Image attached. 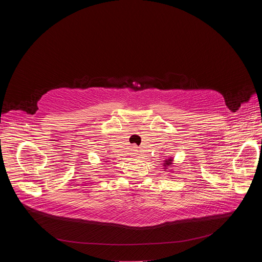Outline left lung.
Here are the masks:
<instances>
[{"mask_svg": "<svg viewBox=\"0 0 262 262\" xmlns=\"http://www.w3.org/2000/svg\"><path fill=\"white\" fill-rule=\"evenodd\" d=\"M172 161H173V159L166 160V161H165V163H164V167H165V168H167V167L171 166V165H172Z\"/></svg>", "mask_w": 262, "mask_h": 262, "instance_id": "obj_1", "label": "left lung"}]
</instances>
